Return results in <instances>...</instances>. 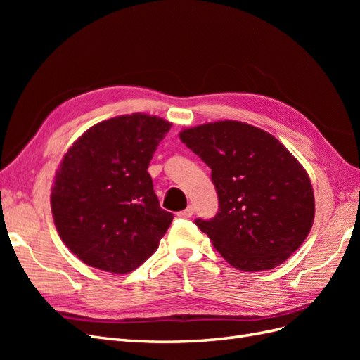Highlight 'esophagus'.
Segmentation results:
<instances>
[{
    "instance_id": "obj_1",
    "label": "esophagus",
    "mask_w": 360,
    "mask_h": 360,
    "mask_svg": "<svg viewBox=\"0 0 360 360\" xmlns=\"http://www.w3.org/2000/svg\"><path fill=\"white\" fill-rule=\"evenodd\" d=\"M192 214H193V207H192V205H188L186 209H184V210H181V212H179V213H177V216H179V217H184V219H186V217H191Z\"/></svg>"
}]
</instances>
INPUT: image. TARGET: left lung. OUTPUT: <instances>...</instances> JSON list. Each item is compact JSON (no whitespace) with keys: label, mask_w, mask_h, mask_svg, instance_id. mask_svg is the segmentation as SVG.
Returning a JSON list of instances; mask_svg holds the SVG:
<instances>
[{"label":"left lung","mask_w":360,"mask_h":360,"mask_svg":"<svg viewBox=\"0 0 360 360\" xmlns=\"http://www.w3.org/2000/svg\"><path fill=\"white\" fill-rule=\"evenodd\" d=\"M180 139L212 169L219 210L195 224L228 263L274 269L309 234L315 201L308 172L279 141L242 122L207 123Z\"/></svg>","instance_id":"1"}]
</instances>
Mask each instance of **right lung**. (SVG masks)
<instances>
[{
	"label": "right lung",
	"instance_id": "right-lung-1",
	"mask_svg": "<svg viewBox=\"0 0 360 360\" xmlns=\"http://www.w3.org/2000/svg\"><path fill=\"white\" fill-rule=\"evenodd\" d=\"M171 129L147 114L90 127L64 155L51 193L57 231L85 264L129 274L153 255L172 222L147 171Z\"/></svg>",
	"mask_w": 360,
	"mask_h": 360
}]
</instances>
